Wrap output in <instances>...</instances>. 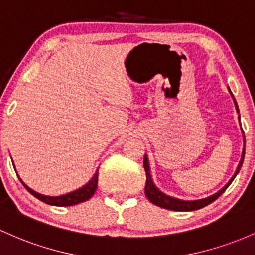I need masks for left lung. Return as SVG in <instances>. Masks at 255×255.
Returning <instances> with one entry per match:
<instances>
[{"label":"left lung","mask_w":255,"mask_h":255,"mask_svg":"<svg viewBox=\"0 0 255 255\" xmlns=\"http://www.w3.org/2000/svg\"><path fill=\"white\" fill-rule=\"evenodd\" d=\"M229 91H230V89H229ZM230 93H231V91H230ZM231 96H233L234 102H235L236 111L239 112V107H237L236 100H235V97H234L233 93H231ZM239 118H240V117H239ZM243 137H245V136H243ZM245 143H246V138H245ZM245 149H246V148L243 147L242 158H241V160H240V164H239V166H237V170H236L235 174H234L233 178L229 181L228 184L225 185L223 189H220L218 193L214 194V195L208 196V197H206V199H202V200H195V201H184V200L174 199V197L165 195L164 193H161V191H160L158 188L154 185L153 181H151L150 171H149V164H148V158L144 155V160H143V166H144L145 177H147V179H145V187H144L145 196H147V199L149 200L151 204L159 206V207L166 208V210H171V211H195V210H200V208H202V207H205V206L210 205L211 202L216 201V200L218 199V197L222 195V194L224 193L225 190H227V188L229 187V185L231 184V182L234 181V178H235L236 174L239 173L240 168H241V166H242L243 159H245Z\"/></svg>","instance_id":"left-lung-1"}]
</instances>
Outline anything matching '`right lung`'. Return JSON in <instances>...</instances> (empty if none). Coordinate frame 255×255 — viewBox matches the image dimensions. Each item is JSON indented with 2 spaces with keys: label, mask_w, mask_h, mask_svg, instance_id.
<instances>
[{
  "label": "right lung",
  "mask_w": 255,
  "mask_h": 255,
  "mask_svg": "<svg viewBox=\"0 0 255 255\" xmlns=\"http://www.w3.org/2000/svg\"><path fill=\"white\" fill-rule=\"evenodd\" d=\"M97 179H99V171H96L95 176L93 177V179H91L87 185H84V187L81 188V189L72 191V193L66 194V195H62V196L41 195V194L36 193V191H33L32 189H30V188L26 187L22 182L21 183L22 185L26 188L28 193L32 194L33 196L37 197L38 200H41V201L45 202V204L53 205V206H73V205L87 201V200H89L90 197L94 195V193H95L97 188Z\"/></svg>",
  "instance_id": "1"
}]
</instances>
